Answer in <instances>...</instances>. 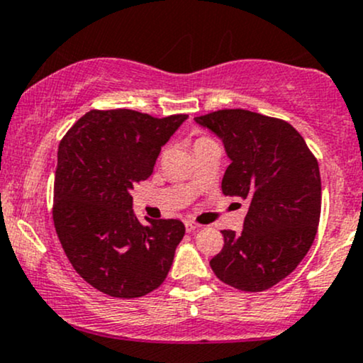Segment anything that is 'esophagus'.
<instances>
[{
  "label": "esophagus",
  "mask_w": 363,
  "mask_h": 363,
  "mask_svg": "<svg viewBox=\"0 0 363 363\" xmlns=\"http://www.w3.org/2000/svg\"><path fill=\"white\" fill-rule=\"evenodd\" d=\"M198 228H201V225L193 222V220H186V230L187 232H194V230H198Z\"/></svg>",
  "instance_id": "obj_1"
}]
</instances>
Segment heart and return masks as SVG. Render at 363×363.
Here are the masks:
<instances>
[{
    "mask_svg": "<svg viewBox=\"0 0 363 363\" xmlns=\"http://www.w3.org/2000/svg\"><path fill=\"white\" fill-rule=\"evenodd\" d=\"M201 140H206V138H201Z\"/></svg>",
    "mask_w": 363,
    "mask_h": 363,
    "instance_id": "obj_1",
    "label": "heart"
}]
</instances>
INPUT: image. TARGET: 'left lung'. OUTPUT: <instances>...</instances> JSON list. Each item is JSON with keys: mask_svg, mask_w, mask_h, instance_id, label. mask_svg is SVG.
Wrapping results in <instances>:
<instances>
[{"mask_svg": "<svg viewBox=\"0 0 363 363\" xmlns=\"http://www.w3.org/2000/svg\"><path fill=\"white\" fill-rule=\"evenodd\" d=\"M194 121L222 140L230 158L223 194L249 205L242 232L222 230L225 244L210 261L211 269L237 290L272 289L301 264L315 239L318 160L297 129L281 119L225 109Z\"/></svg>", "mask_w": 363, "mask_h": 363, "instance_id": "1", "label": "left lung"}]
</instances>
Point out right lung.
<instances>
[{
  "label": "right lung",
  "mask_w": 363,
  "mask_h": 363,
  "mask_svg": "<svg viewBox=\"0 0 363 363\" xmlns=\"http://www.w3.org/2000/svg\"><path fill=\"white\" fill-rule=\"evenodd\" d=\"M186 119L90 111L61 140L54 227L77 273L102 294L143 297L167 278L184 223L147 218L143 225L131 191L152 176L162 147Z\"/></svg>",
  "instance_id": "add662e5"
}]
</instances>
